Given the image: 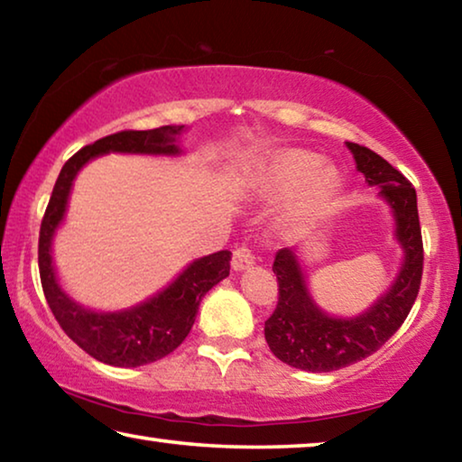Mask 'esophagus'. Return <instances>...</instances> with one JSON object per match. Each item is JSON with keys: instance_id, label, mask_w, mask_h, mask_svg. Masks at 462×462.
I'll return each instance as SVG.
<instances>
[{"instance_id": "obj_1", "label": "esophagus", "mask_w": 462, "mask_h": 462, "mask_svg": "<svg viewBox=\"0 0 462 462\" xmlns=\"http://www.w3.org/2000/svg\"><path fill=\"white\" fill-rule=\"evenodd\" d=\"M253 264H254V256L246 246L234 250V254H232V269L234 271H236V273L246 271V269L253 267Z\"/></svg>"}]
</instances>
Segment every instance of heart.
Here are the masks:
<instances>
[{
    "instance_id": "heart-1",
    "label": "heart",
    "mask_w": 462,
    "mask_h": 462,
    "mask_svg": "<svg viewBox=\"0 0 462 462\" xmlns=\"http://www.w3.org/2000/svg\"><path fill=\"white\" fill-rule=\"evenodd\" d=\"M254 189L267 198H283L300 189L301 208H314L332 198L340 187L338 171L322 165V156L306 148H279L256 162Z\"/></svg>"
}]
</instances>
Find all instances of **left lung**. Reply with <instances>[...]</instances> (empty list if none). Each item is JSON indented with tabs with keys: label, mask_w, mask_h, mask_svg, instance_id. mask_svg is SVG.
<instances>
[{
	"label": "left lung",
	"mask_w": 462,
	"mask_h": 462,
	"mask_svg": "<svg viewBox=\"0 0 462 462\" xmlns=\"http://www.w3.org/2000/svg\"><path fill=\"white\" fill-rule=\"evenodd\" d=\"M358 173L377 187L379 198L393 216V238L402 248V264L393 283L356 316H332L318 306L308 287L297 248H281L273 261L279 281L277 310L264 322L271 353L295 369L330 373L355 365L393 336L416 301L424 269V248L416 189L400 171L366 146L346 143Z\"/></svg>",
	"instance_id": "8db88e82"
}]
</instances>
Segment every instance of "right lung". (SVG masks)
I'll use <instances>...</instances> for the list:
<instances>
[{
	"label": "right lung",
	"mask_w": 462,
	"mask_h": 462,
	"mask_svg": "<svg viewBox=\"0 0 462 462\" xmlns=\"http://www.w3.org/2000/svg\"><path fill=\"white\" fill-rule=\"evenodd\" d=\"M185 130V126L126 130L81 148L60 169L49 208L44 212L41 240H38V267H41L46 301L69 338L106 365L130 369V366L154 363L173 353L189 334L203 295L230 275L232 253L220 250L191 261L167 287L136 306L99 311L75 301L60 285L52 261L54 234L65 222L75 177L89 161L109 152L179 156L183 154L179 136Z\"/></svg>",
	"instance_id": "1"
}]
</instances>
